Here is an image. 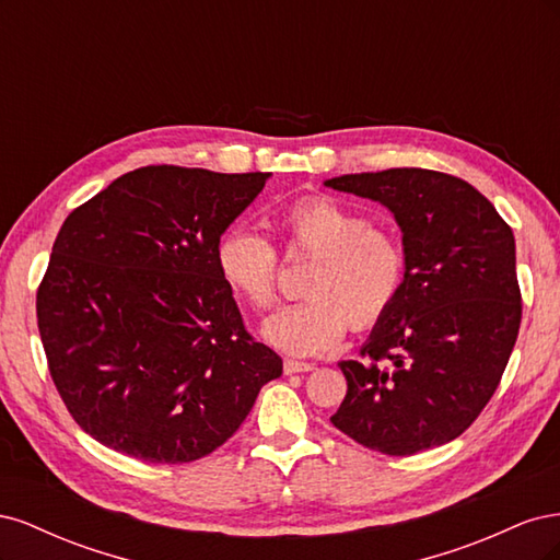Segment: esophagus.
<instances>
[{
  "instance_id": "esophagus-1",
  "label": "esophagus",
  "mask_w": 560,
  "mask_h": 560,
  "mask_svg": "<svg viewBox=\"0 0 560 560\" xmlns=\"http://www.w3.org/2000/svg\"><path fill=\"white\" fill-rule=\"evenodd\" d=\"M282 369H284L287 376H292V374H306V371H313V364L296 362V360H284Z\"/></svg>"
}]
</instances>
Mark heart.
I'll use <instances>...</instances> for the list:
<instances>
[{"label":"heart","instance_id":"1","mask_svg":"<svg viewBox=\"0 0 560 560\" xmlns=\"http://www.w3.org/2000/svg\"><path fill=\"white\" fill-rule=\"evenodd\" d=\"M287 254H311L301 290L308 294L264 325L268 343L290 354L331 350L350 322L369 329L395 306L406 282V252L399 235L329 196L292 202L278 217ZM219 276L254 311L278 303L280 257L264 235L231 229L217 243Z\"/></svg>","mask_w":560,"mask_h":560}]
</instances>
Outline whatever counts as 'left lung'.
<instances>
[{"mask_svg":"<svg viewBox=\"0 0 560 560\" xmlns=\"http://www.w3.org/2000/svg\"><path fill=\"white\" fill-rule=\"evenodd\" d=\"M383 202L404 233L406 282L360 360L341 366L348 393L336 430L385 455L460 436L493 397L521 327L510 224L471 184L425 167L327 182Z\"/></svg>","mask_w":560,"mask_h":560,"instance_id":"1","label":"left lung"}]
</instances>
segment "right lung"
Listing matches in <instances>:
<instances>
[{"label":"right lung","instance_id":"add662e5","mask_svg":"<svg viewBox=\"0 0 560 560\" xmlns=\"http://www.w3.org/2000/svg\"><path fill=\"white\" fill-rule=\"evenodd\" d=\"M266 179L147 165L65 219L37 325L58 395L95 442L144 463H194L282 374L217 268L219 238Z\"/></svg>","mask_w":560,"mask_h":560}]
</instances>
